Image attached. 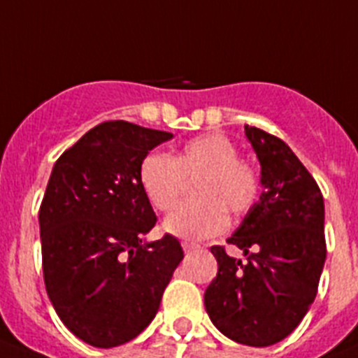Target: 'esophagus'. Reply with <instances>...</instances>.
Returning <instances> with one entry per match:
<instances>
[{
  "instance_id": "esophagus-1",
  "label": "esophagus",
  "mask_w": 358,
  "mask_h": 358,
  "mask_svg": "<svg viewBox=\"0 0 358 358\" xmlns=\"http://www.w3.org/2000/svg\"><path fill=\"white\" fill-rule=\"evenodd\" d=\"M182 248H185V252H193V250H199L201 245L193 243V241H182Z\"/></svg>"
}]
</instances>
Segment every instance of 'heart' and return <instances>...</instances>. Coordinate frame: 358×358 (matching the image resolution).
I'll return each instance as SVG.
<instances>
[{"instance_id": "heart-1", "label": "heart", "mask_w": 358, "mask_h": 358, "mask_svg": "<svg viewBox=\"0 0 358 358\" xmlns=\"http://www.w3.org/2000/svg\"><path fill=\"white\" fill-rule=\"evenodd\" d=\"M138 179L150 204L159 211L176 208L193 181L195 201L179 206L165 220V231L186 241L211 238L225 231L229 215L245 216L261 195V176L222 133L188 140L176 156L150 150L142 157Z\"/></svg>"}]
</instances>
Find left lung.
Masks as SVG:
<instances>
[{"instance_id": "obj_1", "label": "left lung", "mask_w": 358, "mask_h": 358, "mask_svg": "<svg viewBox=\"0 0 358 358\" xmlns=\"http://www.w3.org/2000/svg\"><path fill=\"white\" fill-rule=\"evenodd\" d=\"M261 163L264 192L229 245L211 254L218 273L204 293L213 324L247 346H271L296 329L317 293L324 257L323 195L303 163L275 134L245 126Z\"/></svg>"}]
</instances>
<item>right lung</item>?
<instances>
[{"label": "right lung", "mask_w": 358, "mask_h": 358, "mask_svg": "<svg viewBox=\"0 0 358 358\" xmlns=\"http://www.w3.org/2000/svg\"><path fill=\"white\" fill-rule=\"evenodd\" d=\"M170 138L106 120L52 166L38 211L45 291L62 323L96 348L120 346L147 329L185 257L172 234L142 243L157 218L138 166Z\"/></svg>", "instance_id": "add662e5"}]
</instances>
